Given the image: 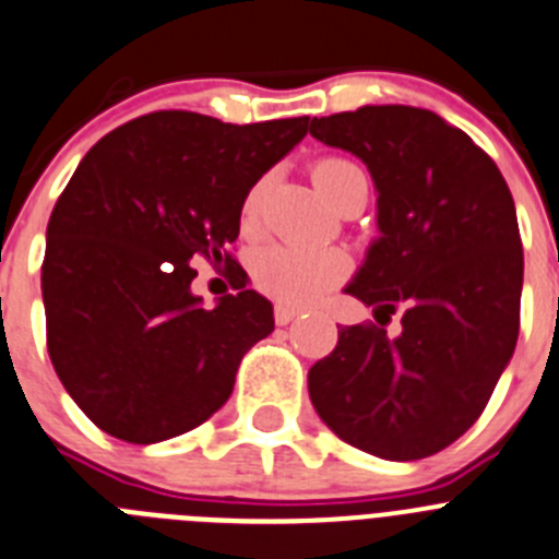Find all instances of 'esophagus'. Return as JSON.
Masks as SVG:
<instances>
[{"mask_svg": "<svg viewBox=\"0 0 559 559\" xmlns=\"http://www.w3.org/2000/svg\"><path fill=\"white\" fill-rule=\"evenodd\" d=\"M298 314H300V311L292 309V306H284V304L275 306V323H278V325H289Z\"/></svg>", "mask_w": 559, "mask_h": 559, "instance_id": "obj_1", "label": "esophagus"}]
</instances>
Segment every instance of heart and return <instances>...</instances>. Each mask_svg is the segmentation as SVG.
I'll return each instance as SVG.
<instances>
[{"label":"heart","mask_w":559,"mask_h":559,"mask_svg":"<svg viewBox=\"0 0 559 559\" xmlns=\"http://www.w3.org/2000/svg\"><path fill=\"white\" fill-rule=\"evenodd\" d=\"M317 189L334 209H342L345 198L356 186H367L365 173L354 160L340 158V155H325L314 160L311 167ZM267 192V180L261 178L250 186L239 209V225L245 234H253L259 228L261 203ZM348 273V261L340 250L329 248H298V245H267L259 248L250 259V275L253 284L264 295L284 306H309L325 292L334 289Z\"/></svg>","instance_id":"b5f03b06"}]
</instances>
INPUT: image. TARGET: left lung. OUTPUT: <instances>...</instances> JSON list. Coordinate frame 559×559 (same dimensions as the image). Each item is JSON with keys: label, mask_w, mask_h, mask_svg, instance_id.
Returning <instances> with one entry per match:
<instances>
[{"label": "left lung", "mask_w": 559, "mask_h": 559, "mask_svg": "<svg viewBox=\"0 0 559 559\" xmlns=\"http://www.w3.org/2000/svg\"><path fill=\"white\" fill-rule=\"evenodd\" d=\"M309 130L365 160L379 192L381 236L345 292L376 306V320L401 311L399 336L342 325L309 370L311 404L367 454L424 460L479 420L515 350V203L490 155L426 108L365 105Z\"/></svg>", "instance_id": "1"}]
</instances>
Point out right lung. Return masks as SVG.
Segmentation results:
<instances>
[{
	"label": "right lung",
	"mask_w": 559,
	"mask_h": 559,
	"mask_svg": "<svg viewBox=\"0 0 559 559\" xmlns=\"http://www.w3.org/2000/svg\"><path fill=\"white\" fill-rule=\"evenodd\" d=\"M309 130V117L228 124L155 110L99 139L55 203L41 264L47 350L94 426L135 445L209 420L236 370L273 334V304L230 255L250 186ZM198 258L240 292L214 310L191 295Z\"/></svg>",
	"instance_id": "1"
}]
</instances>
